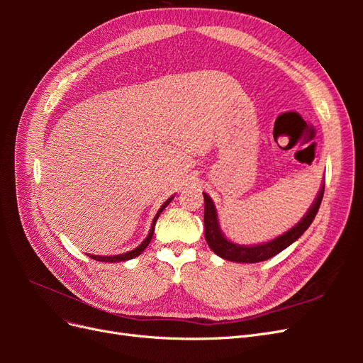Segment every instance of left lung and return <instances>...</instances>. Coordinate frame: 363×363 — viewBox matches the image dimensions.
Masks as SVG:
<instances>
[{
    "label": "left lung",
    "instance_id": "left-lung-1",
    "mask_svg": "<svg viewBox=\"0 0 363 363\" xmlns=\"http://www.w3.org/2000/svg\"><path fill=\"white\" fill-rule=\"evenodd\" d=\"M204 238L207 240L208 247L218 255L219 257H223L230 262H239V263H256V262H263L268 260L272 256L279 255L280 251L284 248H288L291 244H294L296 239H298L315 219L318 208H320V204L323 201V195H324V183L321 186L320 192H318L315 201L309 207V211L306 212V215L296 223L292 228H289L288 232H284L283 235L277 236L276 239L268 240V242H262L257 245H239L232 242V240L227 239L223 233L221 225H219V219H218V212L213 200L204 194Z\"/></svg>",
    "mask_w": 363,
    "mask_h": 363
}]
</instances>
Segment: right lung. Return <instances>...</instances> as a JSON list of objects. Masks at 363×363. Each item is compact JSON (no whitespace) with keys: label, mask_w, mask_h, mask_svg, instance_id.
I'll return each mask as SVG.
<instances>
[{"label":"right lung","mask_w":363,"mask_h":363,"mask_svg":"<svg viewBox=\"0 0 363 363\" xmlns=\"http://www.w3.org/2000/svg\"><path fill=\"white\" fill-rule=\"evenodd\" d=\"M172 199H174V195H172V196H169V199L160 206L159 212L156 213L155 219H152V224H151V228H150V233H148V236H147L144 240H142V244H140L139 247H136L135 250H131V251L124 252V255H116V256H94V255H87V256H89L91 259H94V260H98V262H111V263H115V262H125V260H130V259H133V257L139 256L140 252L144 251V250L148 247V244L151 242V238H152V233H155V225H156L157 218H159V215L163 212V208L167 207V206L172 201Z\"/></svg>","instance_id":"right-lung-1"}]
</instances>
